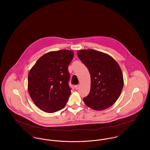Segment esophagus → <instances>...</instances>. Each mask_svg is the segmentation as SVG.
Instances as JSON below:
<instances>
[{
  "label": "esophagus",
  "instance_id": "1",
  "mask_svg": "<svg viewBox=\"0 0 150 150\" xmlns=\"http://www.w3.org/2000/svg\"><path fill=\"white\" fill-rule=\"evenodd\" d=\"M79 87H80V85H76V86H75V89H78L79 88Z\"/></svg>",
  "mask_w": 150,
  "mask_h": 150
}]
</instances>
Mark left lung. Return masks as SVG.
<instances>
[{"mask_svg":"<svg viewBox=\"0 0 150 150\" xmlns=\"http://www.w3.org/2000/svg\"><path fill=\"white\" fill-rule=\"evenodd\" d=\"M91 76V89L83 101L88 107L99 111L111 106L118 99L124 86L121 69L107 54L94 50L77 52Z\"/></svg>","mask_w":150,"mask_h":150,"instance_id":"1","label":"left lung"}]
</instances>
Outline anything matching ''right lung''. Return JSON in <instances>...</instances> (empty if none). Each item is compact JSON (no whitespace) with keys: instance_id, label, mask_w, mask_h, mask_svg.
I'll return each mask as SVG.
<instances>
[{"instance_id":"right-lung-1","label":"right lung","mask_w":150,"mask_h":150,"mask_svg":"<svg viewBox=\"0 0 150 150\" xmlns=\"http://www.w3.org/2000/svg\"><path fill=\"white\" fill-rule=\"evenodd\" d=\"M74 57L70 50L48 52L41 57L28 74V89L37 107L52 113L65 106L71 94L68 66Z\"/></svg>"}]
</instances>
